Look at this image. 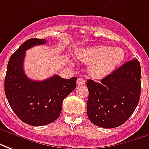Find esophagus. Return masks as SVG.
<instances>
[{"label":"esophagus","instance_id":"34e87169","mask_svg":"<svg viewBox=\"0 0 149 149\" xmlns=\"http://www.w3.org/2000/svg\"><path fill=\"white\" fill-rule=\"evenodd\" d=\"M77 84L79 85V86H82V85H84L85 84V80L83 79H77Z\"/></svg>","mask_w":149,"mask_h":149}]
</instances>
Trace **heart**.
<instances>
[{"mask_svg": "<svg viewBox=\"0 0 149 149\" xmlns=\"http://www.w3.org/2000/svg\"><path fill=\"white\" fill-rule=\"evenodd\" d=\"M77 58L88 63L89 73L95 79H103L113 72L124 58V51L121 48L99 45L81 49Z\"/></svg>", "mask_w": 149, "mask_h": 149, "instance_id": "b5f03b06", "label": "heart"}]
</instances>
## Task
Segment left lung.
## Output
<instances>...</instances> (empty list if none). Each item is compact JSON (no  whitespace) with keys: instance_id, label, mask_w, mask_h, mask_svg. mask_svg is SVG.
Segmentation results:
<instances>
[{"instance_id":"obj_1","label":"left lung","mask_w":149,"mask_h":149,"mask_svg":"<svg viewBox=\"0 0 149 149\" xmlns=\"http://www.w3.org/2000/svg\"><path fill=\"white\" fill-rule=\"evenodd\" d=\"M140 64L132 59L100 83L88 79L86 112L91 123L104 128L119 127L132 115L140 97Z\"/></svg>"}]
</instances>
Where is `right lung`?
Segmentation results:
<instances>
[{
  "mask_svg": "<svg viewBox=\"0 0 149 149\" xmlns=\"http://www.w3.org/2000/svg\"><path fill=\"white\" fill-rule=\"evenodd\" d=\"M46 42V39L26 41L10 57L5 78V95L11 108L20 120L32 126H43L57 120L63 100L76 87V77L66 79L56 74L33 81L26 76L23 69L26 50Z\"/></svg>",
  "mask_w": 149,
  "mask_h": 149,
  "instance_id": "right-lung-1",
  "label": "right lung"
}]
</instances>
